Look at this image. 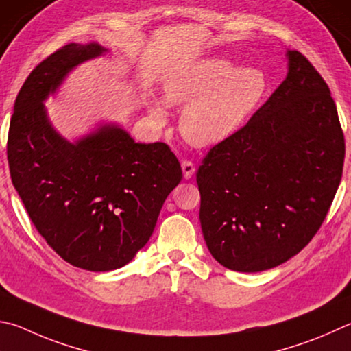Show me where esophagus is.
Here are the masks:
<instances>
[{"label":"esophagus","instance_id":"obj_1","mask_svg":"<svg viewBox=\"0 0 351 351\" xmlns=\"http://www.w3.org/2000/svg\"><path fill=\"white\" fill-rule=\"evenodd\" d=\"M181 167H182L184 178H186V180H190L195 173V164L192 161H182Z\"/></svg>","mask_w":351,"mask_h":351}]
</instances>
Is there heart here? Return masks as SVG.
Returning a JSON list of instances; mask_svg holds the SVG:
<instances>
[{"label":"heart","instance_id":"heart-1","mask_svg":"<svg viewBox=\"0 0 351 351\" xmlns=\"http://www.w3.org/2000/svg\"><path fill=\"white\" fill-rule=\"evenodd\" d=\"M269 88L263 69H238L230 60L210 56L171 73L164 82V99L170 106L187 104L180 119L182 136L197 147H212L241 130ZM150 114L162 123L165 107L155 103Z\"/></svg>","mask_w":351,"mask_h":351}]
</instances>
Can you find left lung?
Wrapping results in <instances>:
<instances>
[{
    "label": "left lung",
    "mask_w": 351,
    "mask_h": 351,
    "mask_svg": "<svg viewBox=\"0 0 351 351\" xmlns=\"http://www.w3.org/2000/svg\"><path fill=\"white\" fill-rule=\"evenodd\" d=\"M285 58L281 86L196 173L204 239L234 271L269 270L301 252L342 178L346 143L327 82L298 50Z\"/></svg>",
    "instance_id": "1"
}]
</instances>
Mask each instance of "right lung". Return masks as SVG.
Wrapping results in <instances>:
<instances>
[{"instance_id": "1", "label": "right lung", "mask_w": 351, "mask_h": 351, "mask_svg": "<svg viewBox=\"0 0 351 351\" xmlns=\"http://www.w3.org/2000/svg\"><path fill=\"white\" fill-rule=\"evenodd\" d=\"M104 52L98 43H70L41 61L15 99L8 138L12 182L38 233L69 264L90 271L129 264L182 180L167 144L135 143L117 124L70 143L50 124L44 101L70 70Z\"/></svg>"}]
</instances>
